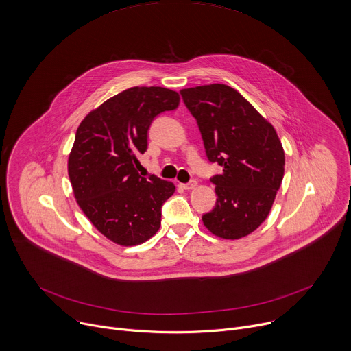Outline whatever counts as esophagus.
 Wrapping results in <instances>:
<instances>
[{
  "label": "esophagus",
  "instance_id": "34e87169",
  "mask_svg": "<svg viewBox=\"0 0 351 351\" xmlns=\"http://www.w3.org/2000/svg\"><path fill=\"white\" fill-rule=\"evenodd\" d=\"M184 190H191V189H194L195 186H197V182L194 180V179H191V180H189L187 183H183V184H180Z\"/></svg>",
  "mask_w": 351,
  "mask_h": 351
}]
</instances>
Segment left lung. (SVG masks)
Masks as SVG:
<instances>
[{"mask_svg": "<svg viewBox=\"0 0 351 351\" xmlns=\"http://www.w3.org/2000/svg\"><path fill=\"white\" fill-rule=\"evenodd\" d=\"M180 95L197 121L206 158L223 168L210 178L217 199L202 221L217 237H245L267 217L284 178L285 156L276 130L228 85L187 88Z\"/></svg>", "mask_w": 351, "mask_h": 351, "instance_id": "1", "label": "left lung"}]
</instances>
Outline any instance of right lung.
Segmentation results:
<instances>
[{
  "label": "right lung",
  "mask_w": 351,
  "mask_h": 351,
  "mask_svg": "<svg viewBox=\"0 0 351 351\" xmlns=\"http://www.w3.org/2000/svg\"><path fill=\"white\" fill-rule=\"evenodd\" d=\"M179 93L134 86L90 111L80 124L69 156L75 199L92 224L112 243L131 247L154 236L161 208L175 193L171 182L136 171L157 115L179 106Z\"/></svg>",
  "instance_id": "1"
}]
</instances>
